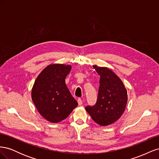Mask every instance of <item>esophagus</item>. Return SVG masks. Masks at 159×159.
I'll use <instances>...</instances> for the list:
<instances>
[{
  "label": "esophagus",
  "mask_w": 159,
  "mask_h": 159,
  "mask_svg": "<svg viewBox=\"0 0 159 159\" xmlns=\"http://www.w3.org/2000/svg\"><path fill=\"white\" fill-rule=\"evenodd\" d=\"M78 105H82L83 102H82V100H81V99L79 98V99H78Z\"/></svg>",
  "instance_id": "34e87169"
}]
</instances>
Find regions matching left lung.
<instances>
[{
  "mask_svg": "<svg viewBox=\"0 0 159 159\" xmlns=\"http://www.w3.org/2000/svg\"><path fill=\"white\" fill-rule=\"evenodd\" d=\"M100 75L98 96L94 106L85 110L93 121L101 126H107L116 122L125 110L127 91L121 80L107 67L93 65Z\"/></svg>",
  "mask_w": 159,
  "mask_h": 159,
  "instance_id": "left-lung-1",
  "label": "left lung"
}]
</instances>
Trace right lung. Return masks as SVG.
<instances>
[{
	"instance_id": "obj_1",
	"label": "right lung",
	"mask_w": 159,
	"mask_h": 159,
	"mask_svg": "<svg viewBox=\"0 0 159 159\" xmlns=\"http://www.w3.org/2000/svg\"><path fill=\"white\" fill-rule=\"evenodd\" d=\"M71 70V65L50 64L40 72L33 85L32 102L39 113L51 123L65 119L78 105L66 84L65 79Z\"/></svg>"
}]
</instances>
